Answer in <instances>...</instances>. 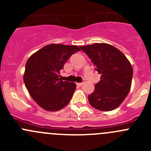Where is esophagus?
<instances>
[{"mask_svg":"<svg viewBox=\"0 0 151 151\" xmlns=\"http://www.w3.org/2000/svg\"><path fill=\"white\" fill-rule=\"evenodd\" d=\"M82 85H83V83H77V85H78V86H81Z\"/></svg>","mask_w":151,"mask_h":151,"instance_id":"1","label":"esophagus"}]
</instances>
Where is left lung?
I'll list each match as a JSON object with an SVG mask.
<instances>
[{
    "label": "left lung",
    "mask_w": 151,
    "mask_h": 151,
    "mask_svg": "<svg viewBox=\"0 0 151 151\" xmlns=\"http://www.w3.org/2000/svg\"><path fill=\"white\" fill-rule=\"evenodd\" d=\"M101 74L95 90L88 96L93 107L111 111L121 105L132 85L133 69L127 58L115 47L105 43L80 46Z\"/></svg>",
    "instance_id": "1"
}]
</instances>
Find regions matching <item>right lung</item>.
<instances>
[{
  "label": "right lung",
  "instance_id": "1",
  "mask_svg": "<svg viewBox=\"0 0 151 151\" xmlns=\"http://www.w3.org/2000/svg\"><path fill=\"white\" fill-rule=\"evenodd\" d=\"M80 50L75 45L52 44L27 60L24 83L33 99L45 110H60L71 100L76 84L61 80L59 74L71 55Z\"/></svg>",
  "mask_w": 151,
  "mask_h": 151
}]
</instances>
